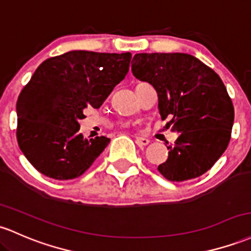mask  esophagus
<instances>
[{
  "mask_svg": "<svg viewBox=\"0 0 251 251\" xmlns=\"http://www.w3.org/2000/svg\"><path fill=\"white\" fill-rule=\"evenodd\" d=\"M136 143L138 145H140V147H147L149 143H150V140L148 138H144V137H137Z\"/></svg>",
  "mask_w": 251,
  "mask_h": 251,
  "instance_id": "34e87169",
  "label": "esophagus"
}]
</instances>
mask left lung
<instances>
[{"label": "left lung", "instance_id": "1", "mask_svg": "<svg viewBox=\"0 0 251 251\" xmlns=\"http://www.w3.org/2000/svg\"><path fill=\"white\" fill-rule=\"evenodd\" d=\"M132 73L152 84L167 128L178 132L158 172L173 182L205 174L226 150L235 118L218 74L187 53H137Z\"/></svg>", "mask_w": 251, "mask_h": 251}]
</instances>
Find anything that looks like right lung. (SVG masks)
<instances>
[{
	"label": "right lung",
	"instance_id": "1",
	"mask_svg": "<svg viewBox=\"0 0 251 251\" xmlns=\"http://www.w3.org/2000/svg\"><path fill=\"white\" fill-rule=\"evenodd\" d=\"M131 58L130 52L70 51L38 67L16 102L19 148L38 172L73 180L94 163L111 139L84 138L78 120L85 107L99 108L125 78Z\"/></svg>",
	"mask_w": 251,
	"mask_h": 251
}]
</instances>
